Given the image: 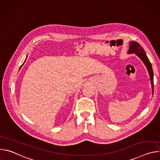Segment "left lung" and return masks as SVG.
Masks as SVG:
<instances>
[{"label":"left lung","instance_id":"1","mask_svg":"<svg viewBox=\"0 0 160 160\" xmlns=\"http://www.w3.org/2000/svg\"><path fill=\"white\" fill-rule=\"evenodd\" d=\"M135 54L136 56H138L143 62L144 65L146 66L147 70L149 73V75L150 77V81L152 88V94H153V90H154V83H153V71L151 64L146 56V54L140 44L137 42L131 41L129 42V49L128 51V54Z\"/></svg>","mask_w":160,"mask_h":160}]
</instances>
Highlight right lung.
<instances>
[{"mask_svg": "<svg viewBox=\"0 0 160 160\" xmlns=\"http://www.w3.org/2000/svg\"><path fill=\"white\" fill-rule=\"evenodd\" d=\"M27 58H26V59H25V61H26V59H27ZM25 61H24V62H25ZM24 62H23V64H24ZM22 65H21V67H20V68H21V66H22Z\"/></svg>", "mask_w": 160, "mask_h": 160, "instance_id": "1", "label": "right lung"}]
</instances>
